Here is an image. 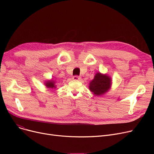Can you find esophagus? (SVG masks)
Instances as JSON below:
<instances>
[{
	"mask_svg": "<svg viewBox=\"0 0 154 154\" xmlns=\"http://www.w3.org/2000/svg\"><path fill=\"white\" fill-rule=\"evenodd\" d=\"M72 79L74 80H76V81H80V80H81V77H80L79 76H74Z\"/></svg>",
	"mask_w": 154,
	"mask_h": 154,
	"instance_id": "1",
	"label": "esophagus"
}]
</instances>
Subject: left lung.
I'll return each mask as SVG.
<instances>
[{
  "mask_svg": "<svg viewBox=\"0 0 154 154\" xmlns=\"http://www.w3.org/2000/svg\"><path fill=\"white\" fill-rule=\"evenodd\" d=\"M112 84L111 77L107 74L97 72L94 79L89 83V90L95 96H100L107 93Z\"/></svg>",
  "mask_w": 154,
  "mask_h": 154,
  "instance_id": "8db88e82",
  "label": "left lung"
}]
</instances>
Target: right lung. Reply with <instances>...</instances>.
<instances>
[{
    "mask_svg": "<svg viewBox=\"0 0 154 154\" xmlns=\"http://www.w3.org/2000/svg\"><path fill=\"white\" fill-rule=\"evenodd\" d=\"M57 82L56 78H55V79H54L53 78H52L51 80H47L46 81L44 82V85L48 88H55L57 87L55 83Z\"/></svg>",
    "mask_w": 154,
    "mask_h": 154,
    "instance_id": "1",
    "label": "right lung"
}]
</instances>
